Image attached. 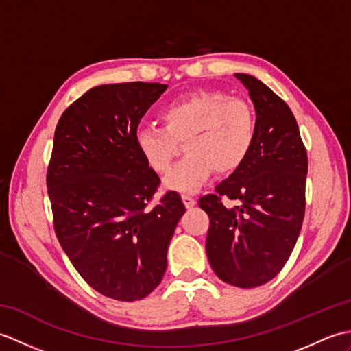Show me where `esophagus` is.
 <instances>
[{
	"label": "esophagus",
	"mask_w": 351,
	"mask_h": 351,
	"mask_svg": "<svg viewBox=\"0 0 351 351\" xmlns=\"http://www.w3.org/2000/svg\"><path fill=\"white\" fill-rule=\"evenodd\" d=\"M182 202L187 208H193L196 205V199L190 195H182Z\"/></svg>",
	"instance_id": "obj_1"
}]
</instances>
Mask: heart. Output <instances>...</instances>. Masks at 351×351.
I'll list each match as a JSON object with an SVG mask.
<instances>
[{
    "mask_svg": "<svg viewBox=\"0 0 351 351\" xmlns=\"http://www.w3.org/2000/svg\"><path fill=\"white\" fill-rule=\"evenodd\" d=\"M162 128L138 126L136 145L146 164L164 173L182 141L184 158L164 178L167 189L193 193L214 170L232 173L247 158L256 137L252 106L225 93L202 90L184 95L160 111Z\"/></svg>",
    "mask_w": 351,
    "mask_h": 351,
    "instance_id": "heart-1",
    "label": "heart"
}]
</instances>
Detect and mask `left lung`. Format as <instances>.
<instances>
[{
	"instance_id": "obj_1",
	"label": "left lung",
	"mask_w": 351,
	"mask_h": 351,
	"mask_svg": "<svg viewBox=\"0 0 351 351\" xmlns=\"http://www.w3.org/2000/svg\"><path fill=\"white\" fill-rule=\"evenodd\" d=\"M235 78L255 107L256 137L245 161L199 206L210 215L206 255L214 273L229 285L255 288L282 270L299 238L308 156L287 102L255 77ZM221 197L237 206L225 207Z\"/></svg>"
}]
</instances>
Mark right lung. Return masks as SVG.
Returning a JSON list of instances; mask_svg holds the SVG:
<instances>
[{
  "label": "right lung",
  "instance_id": "right-lung-1",
  "mask_svg": "<svg viewBox=\"0 0 351 351\" xmlns=\"http://www.w3.org/2000/svg\"><path fill=\"white\" fill-rule=\"evenodd\" d=\"M166 88L96 86L66 108L54 134L47 185L57 238L81 278L114 300H140L160 285L185 213L176 191L147 208L160 178L136 145L140 119Z\"/></svg>",
  "mask_w": 351,
  "mask_h": 351
}]
</instances>
